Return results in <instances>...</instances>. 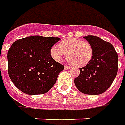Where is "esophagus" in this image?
Here are the masks:
<instances>
[{
  "label": "esophagus",
  "mask_w": 125,
  "mask_h": 125,
  "mask_svg": "<svg viewBox=\"0 0 125 125\" xmlns=\"http://www.w3.org/2000/svg\"><path fill=\"white\" fill-rule=\"evenodd\" d=\"M70 68H70V66H67V65H65V66H64V69H65V70H68V69Z\"/></svg>",
  "instance_id": "esophagus-1"
}]
</instances>
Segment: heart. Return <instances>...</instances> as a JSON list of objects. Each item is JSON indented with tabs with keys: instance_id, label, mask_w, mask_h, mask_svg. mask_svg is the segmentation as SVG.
<instances>
[{
	"instance_id": "b5f03b06",
	"label": "heart",
	"mask_w": 125,
	"mask_h": 125,
	"mask_svg": "<svg viewBox=\"0 0 125 125\" xmlns=\"http://www.w3.org/2000/svg\"><path fill=\"white\" fill-rule=\"evenodd\" d=\"M58 48L51 49V55L54 60L60 62L64 55L69 62L76 67L87 65L92 60L94 49L89 42L78 38H68L63 40L57 45Z\"/></svg>"
}]
</instances>
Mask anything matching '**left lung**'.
<instances>
[{"label":"left lung","instance_id":"obj_1","mask_svg":"<svg viewBox=\"0 0 125 125\" xmlns=\"http://www.w3.org/2000/svg\"><path fill=\"white\" fill-rule=\"evenodd\" d=\"M84 38L93 45L92 60L80 68L74 79L76 87L87 95H99L111 86L118 72V54L112 44L95 36Z\"/></svg>","mask_w":125,"mask_h":125}]
</instances>
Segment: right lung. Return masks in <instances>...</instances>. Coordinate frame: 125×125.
Segmentation results:
<instances>
[{
	"label": "right lung",
	"mask_w": 125,
	"mask_h": 125,
	"mask_svg": "<svg viewBox=\"0 0 125 125\" xmlns=\"http://www.w3.org/2000/svg\"><path fill=\"white\" fill-rule=\"evenodd\" d=\"M58 37L32 36L14 42L7 53L8 73L23 93L41 95L48 92L64 67L51 57V49Z\"/></svg>",
	"instance_id": "obj_1"
}]
</instances>
